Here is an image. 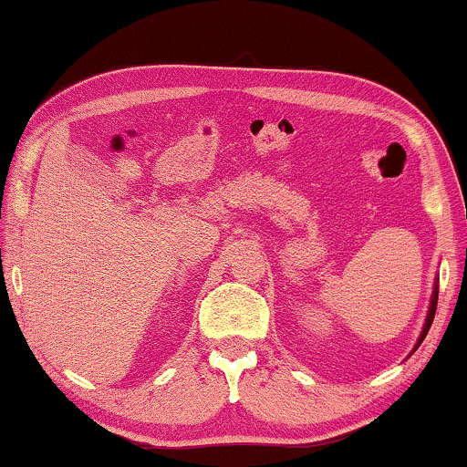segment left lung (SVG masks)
<instances>
[{
    "label": "left lung",
    "instance_id": "1",
    "mask_svg": "<svg viewBox=\"0 0 467 467\" xmlns=\"http://www.w3.org/2000/svg\"><path fill=\"white\" fill-rule=\"evenodd\" d=\"M436 306H438V278H436V283H433V291H431V299H430V308H427V317H425L423 329H420V334H419V340H417V344H414L412 353H414V350H417V348L420 347V342L425 340L427 331H430L431 323H433V315H436Z\"/></svg>",
    "mask_w": 467,
    "mask_h": 467
}]
</instances>
